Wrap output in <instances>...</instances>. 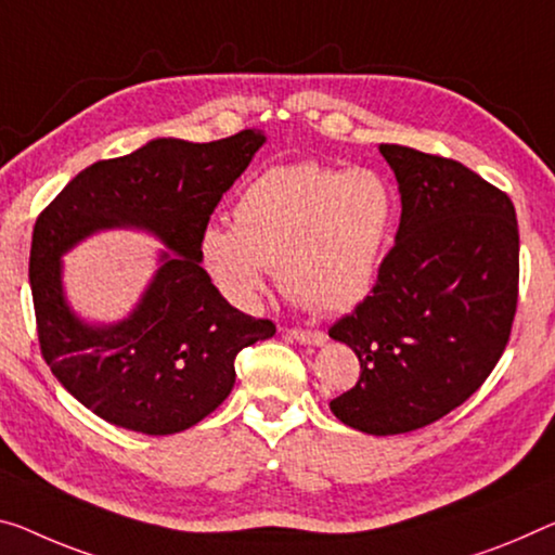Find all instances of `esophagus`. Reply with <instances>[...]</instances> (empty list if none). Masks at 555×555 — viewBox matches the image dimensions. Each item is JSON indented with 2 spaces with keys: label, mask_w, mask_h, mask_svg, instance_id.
Instances as JSON below:
<instances>
[{
  "label": "esophagus",
  "mask_w": 555,
  "mask_h": 555,
  "mask_svg": "<svg viewBox=\"0 0 555 555\" xmlns=\"http://www.w3.org/2000/svg\"><path fill=\"white\" fill-rule=\"evenodd\" d=\"M289 337L297 339L300 345H312V347H322L327 343V335L320 330H289Z\"/></svg>",
  "instance_id": "1"
}]
</instances>
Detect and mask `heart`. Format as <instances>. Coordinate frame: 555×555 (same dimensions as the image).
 <instances>
[{
	"instance_id": "1",
	"label": "heart",
	"mask_w": 555,
	"mask_h": 555,
	"mask_svg": "<svg viewBox=\"0 0 555 555\" xmlns=\"http://www.w3.org/2000/svg\"><path fill=\"white\" fill-rule=\"evenodd\" d=\"M397 198L374 168L302 160L275 166L245 185L233 228L208 223L198 258L230 305L255 310L270 268L287 295L320 312L360 305L377 280Z\"/></svg>"
}]
</instances>
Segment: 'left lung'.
I'll list each match as a JSON object with an SVG mask.
<instances>
[{"mask_svg": "<svg viewBox=\"0 0 555 555\" xmlns=\"http://www.w3.org/2000/svg\"><path fill=\"white\" fill-rule=\"evenodd\" d=\"M379 153L402 218L372 293L330 327L362 370L330 409L389 437L464 404L501 360L518 302V223L508 195L459 160L397 143Z\"/></svg>", "mask_w": 555, "mask_h": 555, "instance_id": "1", "label": "left lung"}]
</instances>
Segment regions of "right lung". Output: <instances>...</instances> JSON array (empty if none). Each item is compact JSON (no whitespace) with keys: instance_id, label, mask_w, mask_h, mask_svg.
<instances>
[{"instance_id":"1","label":"right lung","mask_w":555,"mask_h":555,"mask_svg":"<svg viewBox=\"0 0 555 555\" xmlns=\"http://www.w3.org/2000/svg\"><path fill=\"white\" fill-rule=\"evenodd\" d=\"M262 143L255 129L210 143L149 141L83 168L37 218L29 283L41 354L108 424L151 437L191 429L225 402L237 352L275 335L270 320L235 310L198 258L201 230ZM114 227L146 229L169 250L129 319L89 326L65 300L61 255Z\"/></svg>"}]
</instances>
